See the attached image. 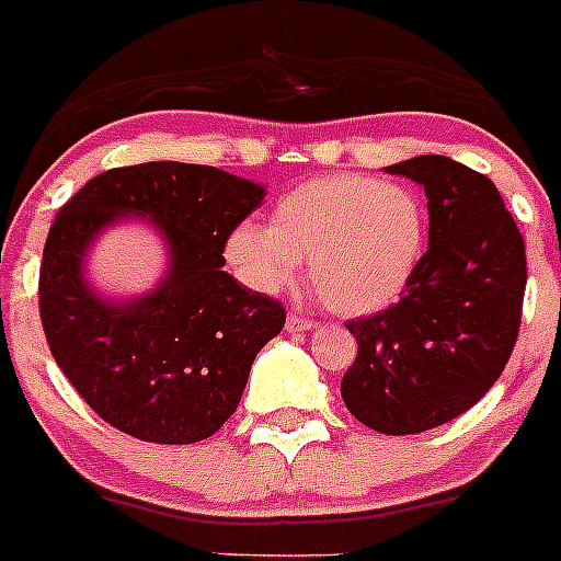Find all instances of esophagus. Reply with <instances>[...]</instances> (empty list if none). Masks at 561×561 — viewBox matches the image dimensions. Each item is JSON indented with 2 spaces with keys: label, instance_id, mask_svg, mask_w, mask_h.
<instances>
[{
  "label": "esophagus",
  "instance_id": "obj_1",
  "mask_svg": "<svg viewBox=\"0 0 561 561\" xmlns=\"http://www.w3.org/2000/svg\"><path fill=\"white\" fill-rule=\"evenodd\" d=\"M318 323L312 321V318H305V316H296V312H293V316H287V323H285V329L290 334H298V332H312V329H316Z\"/></svg>",
  "mask_w": 561,
  "mask_h": 561
}]
</instances>
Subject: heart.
Returning <instances> with one entry per match:
<instances>
[{
  "label": "heart",
  "mask_w": 561,
  "mask_h": 561,
  "mask_svg": "<svg viewBox=\"0 0 561 561\" xmlns=\"http://www.w3.org/2000/svg\"><path fill=\"white\" fill-rule=\"evenodd\" d=\"M423 198L401 182L359 174L307 180L276 202L271 227L245 221L227 238L243 282L263 293L290 285L310 256L318 296L343 316H368L410 287L426 251Z\"/></svg>",
  "instance_id": "heart-1"
}]
</instances>
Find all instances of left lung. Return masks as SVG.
<instances>
[{
	"instance_id": "left-lung-1",
	"label": "left lung",
	"mask_w": 561,
	"mask_h": 561,
	"mask_svg": "<svg viewBox=\"0 0 561 561\" xmlns=\"http://www.w3.org/2000/svg\"><path fill=\"white\" fill-rule=\"evenodd\" d=\"M385 171L426 191L428 249L399 305L345 323L357 359L340 396L374 432L417 434L468 412L504 374L526 245L493 180L462 162L421 154Z\"/></svg>"
}]
</instances>
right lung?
<instances>
[{
	"instance_id": "right-lung-1",
	"label": "right lung",
	"mask_w": 561,
	"mask_h": 561,
	"mask_svg": "<svg viewBox=\"0 0 561 561\" xmlns=\"http://www.w3.org/2000/svg\"><path fill=\"white\" fill-rule=\"evenodd\" d=\"M263 198V185L229 171L162 160L104 171L62 204L41 263V321L55 363L110 426L187 446L238 410L251 363L285 327L276 298L224 271L229 232ZM127 217L163 234L170 268L144 297L107 299L84 256Z\"/></svg>"
}]
</instances>
